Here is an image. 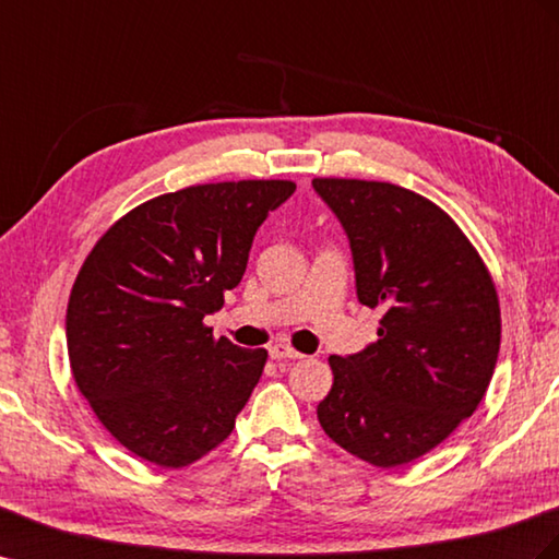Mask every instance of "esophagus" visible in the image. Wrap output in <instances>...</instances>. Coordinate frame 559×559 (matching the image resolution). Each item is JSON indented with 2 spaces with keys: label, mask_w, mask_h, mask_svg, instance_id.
<instances>
[{
  "label": "esophagus",
  "mask_w": 559,
  "mask_h": 559,
  "mask_svg": "<svg viewBox=\"0 0 559 559\" xmlns=\"http://www.w3.org/2000/svg\"><path fill=\"white\" fill-rule=\"evenodd\" d=\"M270 357L273 359H300L304 355H300L298 350H294L292 345H284V343H277V345H273V348H270Z\"/></svg>",
  "instance_id": "34e87169"
}]
</instances>
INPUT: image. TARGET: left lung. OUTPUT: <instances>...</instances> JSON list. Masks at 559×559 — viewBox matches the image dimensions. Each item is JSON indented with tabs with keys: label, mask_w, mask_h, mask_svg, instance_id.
I'll list each match as a JSON object with an SVG mask.
<instances>
[{
	"label": "left lung",
	"mask_w": 559,
	"mask_h": 559,
	"mask_svg": "<svg viewBox=\"0 0 559 559\" xmlns=\"http://www.w3.org/2000/svg\"><path fill=\"white\" fill-rule=\"evenodd\" d=\"M350 239L361 306L381 308L379 341L331 355L317 404L324 432L376 467L428 454L473 416L501 345L489 270L449 214L406 188L314 178Z\"/></svg>",
	"instance_id": "1"
}]
</instances>
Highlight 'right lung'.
<instances>
[{
    "instance_id": "1",
    "label": "right lung",
    "mask_w": 559,
    "mask_h": 559,
    "mask_svg": "<svg viewBox=\"0 0 559 559\" xmlns=\"http://www.w3.org/2000/svg\"><path fill=\"white\" fill-rule=\"evenodd\" d=\"M294 190L225 180L159 194L86 255L66 314L70 369L131 454L186 467L233 432L267 350L214 338L204 317L242 282L255 230Z\"/></svg>"
}]
</instances>
